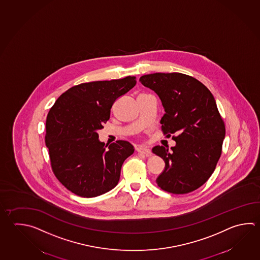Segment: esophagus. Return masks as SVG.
<instances>
[{
	"label": "esophagus",
	"mask_w": 260,
	"mask_h": 260,
	"mask_svg": "<svg viewBox=\"0 0 260 260\" xmlns=\"http://www.w3.org/2000/svg\"><path fill=\"white\" fill-rule=\"evenodd\" d=\"M136 151L139 153H142V154H145V155H151L152 152L150 149L145 147H137L136 148Z\"/></svg>",
	"instance_id": "obj_1"
}]
</instances>
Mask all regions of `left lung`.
<instances>
[{"instance_id": "obj_1", "label": "left lung", "mask_w": 260, "mask_h": 260, "mask_svg": "<svg viewBox=\"0 0 260 260\" xmlns=\"http://www.w3.org/2000/svg\"><path fill=\"white\" fill-rule=\"evenodd\" d=\"M140 82L159 95L166 111L162 133L174 134L177 142L171 152L165 146L152 148L166 162L157 185L173 194L196 190L215 170L225 136L215 99L203 83L180 73L146 74Z\"/></svg>"}]
</instances>
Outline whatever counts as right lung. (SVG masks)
I'll use <instances>...</instances> for the list:
<instances>
[{
  "mask_svg": "<svg viewBox=\"0 0 260 260\" xmlns=\"http://www.w3.org/2000/svg\"><path fill=\"white\" fill-rule=\"evenodd\" d=\"M135 84V76L80 83L50 108L45 142L55 177L70 191L93 198L118 185L123 162L134 148L117 141L106 150L96 132L109 119L114 102Z\"/></svg>",
  "mask_w": 260,
  "mask_h": 260,
  "instance_id": "right-lung-1",
  "label": "right lung"
}]
</instances>
